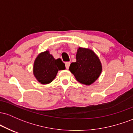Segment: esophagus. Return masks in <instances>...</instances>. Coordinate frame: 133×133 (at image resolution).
<instances>
[{
    "instance_id": "obj_1",
    "label": "esophagus",
    "mask_w": 133,
    "mask_h": 133,
    "mask_svg": "<svg viewBox=\"0 0 133 133\" xmlns=\"http://www.w3.org/2000/svg\"><path fill=\"white\" fill-rule=\"evenodd\" d=\"M65 68H66L67 69H68L69 68V65H70V62H66L65 63Z\"/></svg>"
}]
</instances>
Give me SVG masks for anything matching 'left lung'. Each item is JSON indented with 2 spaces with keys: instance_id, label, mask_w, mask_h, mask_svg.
<instances>
[{
  "instance_id": "left-lung-1",
  "label": "left lung",
  "mask_w": 133,
  "mask_h": 133,
  "mask_svg": "<svg viewBox=\"0 0 133 133\" xmlns=\"http://www.w3.org/2000/svg\"><path fill=\"white\" fill-rule=\"evenodd\" d=\"M69 71L79 82L89 86L100 76L102 64L99 58L92 50L79 47L76 53V62L71 64Z\"/></svg>"
}]
</instances>
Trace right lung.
I'll return each mask as SVG.
<instances>
[{"label":"right lung","mask_w":133,"mask_h":133,"mask_svg":"<svg viewBox=\"0 0 133 133\" xmlns=\"http://www.w3.org/2000/svg\"><path fill=\"white\" fill-rule=\"evenodd\" d=\"M65 64L60 58L55 59L49 51L38 54L34 62L33 73L37 81L42 84L51 83L58 71L64 70Z\"/></svg>","instance_id":"1"}]
</instances>
